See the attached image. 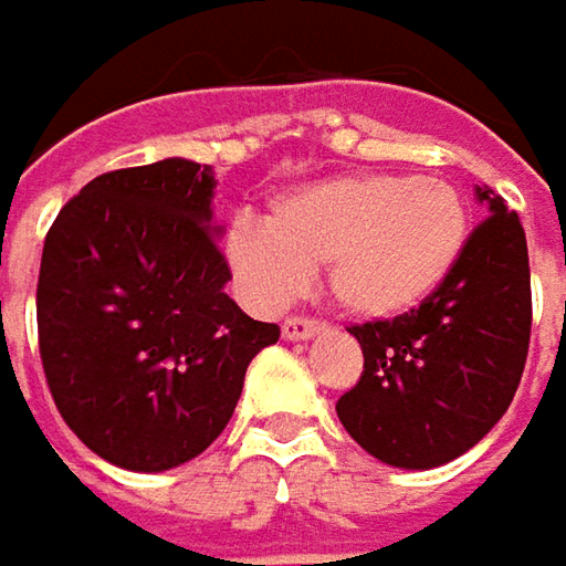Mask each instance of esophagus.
I'll use <instances>...</instances> for the list:
<instances>
[{"mask_svg": "<svg viewBox=\"0 0 566 566\" xmlns=\"http://www.w3.org/2000/svg\"><path fill=\"white\" fill-rule=\"evenodd\" d=\"M317 334H324V324L308 321V317H286L283 321V339L290 343H302V339H312Z\"/></svg>", "mask_w": 566, "mask_h": 566, "instance_id": "esophagus-1", "label": "esophagus"}]
</instances>
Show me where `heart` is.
I'll return each mask as SVG.
<instances>
[{"label":"heart","mask_w":566,"mask_h":566,"mask_svg":"<svg viewBox=\"0 0 566 566\" xmlns=\"http://www.w3.org/2000/svg\"><path fill=\"white\" fill-rule=\"evenodd\" d=\"M467 239V201L444 179L353 172L280 195L268 227L239 220L223 258L254 308H283L324 264L346 315L394 321L444 286Z\"/></svg>","instance_id":"1"}]
</instances>
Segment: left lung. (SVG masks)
<instances>
[{
	"label": "left lung",
	"mask_w": 566,
	"mask_h": 566,
	"mask_svg": "<svg viewBox=\"0 0 566 566\" xmlns=\"http://www.w3.org/2000/svg\"><path fill=\"white\" fill-rule=\"evenodd\" d=\"M489 210L447 283L416 312L349 327L365 371L337 416L353 441L397 469L463 457L507 412L533 327L530 251L520 217L489 186Z\"/></svg>",
	"instance_id": "1"
}]
</instances>
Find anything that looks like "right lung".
Instances as JSON below:
<instances>
[{
    "mask_svg": "<svg viewBox=\"0 0 566 566\" xmlns=\"http://www.w3.org/2000/svg\"><path fill=\"white\" fill-rule=\"evenodd\" d=\"M217 179L186 157L103 172L43 242L36 331L62 419L106 463L166 472L217 441L280 339L227 295Z\"/></svg>",
    "mask_w": 566,
    "mask_h": 566,
    "instance_id": "add662e5",
    "label": "right lung"
}]
</instances>
